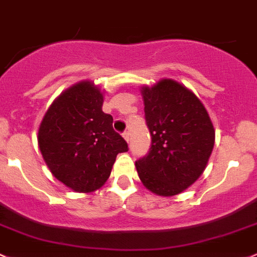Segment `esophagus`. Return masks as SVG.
<instances>
[{
    "instance_id": "1",
    "label": "esophagus",
    "mask_w": 257,
    "mask_h": 257,
    "mask_svg": "<svg viewBox=\"0 0 257 257\" xmlns=\"http://www.w3.org/2000/svg\"><path fill=\"white\" fill-rule=\"evenodd\" d=\"M122 136H123V139H125V141L128 144V142H130V132L125 131V132H123V134H122Z\"/></svg>"
}]
</instances>
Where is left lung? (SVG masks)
<instances>
[{
  "label": "left lung",
  "mask_w": 257,
  "mask_h": 257,
  "mask_svg": "<svg viewBox=\"0 0 257 257\" xmlns=\"http://www.w3.org/2000/svg\"><path fill=\"white\" fill-rule=\"evenodd\" d=\"M141 95L150 128V152L136 161L142 184L172 197L202 176L215 141V130L199 97L173 79L144 85Z\"/></svg>",
  "instance_id": "obj_1"
}]
</instances>
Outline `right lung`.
I'll list each match as a JSON object with an SVG mask.
<instances>
[{"label":"right lung","mask_w":257,"mask_h":257,"mask_svg":"<svg viewBox=\"0 0 257 257\" xmlns=\"http://www.w3.org/2000/svg\"><path fill=\"white\" fill-rule=\"evenodd\" d=\"M102 104L104 92L94 81H79L52 102L39 125L38 146L44 162L74 192L101 188L116 156L128 151Z\"/></svg>","instance_id":"1"}]
</instances>
